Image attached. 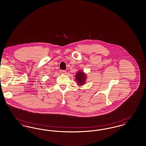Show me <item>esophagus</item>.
<instances>
[{"label":"esophagus","mask_w":146,"mask_h":146,"mask_svg":"<svg viewBox=\"0 0 146 146\" xmlns=\"http://www.w3.org/2000/svg\"><path fill=\"white\" fill-rule=\"evenodd\" d=\"M60 74H63V75H65L66 74V72L65 70H60Z\"/></svg>","instance_id":"1"}]
</instances>
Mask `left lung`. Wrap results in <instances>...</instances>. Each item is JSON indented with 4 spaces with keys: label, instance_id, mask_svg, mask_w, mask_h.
<instances>
[{
    "label": "left lung",
    "instance_id": "8db88e82",
    "mask_svg": "<svg viewBox=\"0 0 146 146\" xmlns=\"http://www.w3.org/2000/svg\"><path fill=\"white\" fill-rule=\"evenodd\" d=\"M87 76L86 74L82 70L78 71L75 75V80L77 84L79 86H81L85 84L86 81Z\"/></svg>",
    "mask_w": 146,
    "mask_h": 146
}]
</instances>
